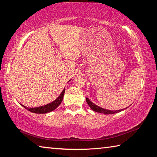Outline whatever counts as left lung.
<instances>
[{"mask_svg": "<svg viewBox=\"0 0 157 157\" xmlns=\"http://www.w3.org/2000/svg\"><path fill=\"white\" fill-rule=\"evenodd\" d=\"M86 100L87 104L89 105V106L90 107H91V109L93 111H95V112H98V113H104V114H113V113H118V112H121V111H123V110H124L126 109L125 108V109H123L116 110V111H111V110L106 109H103L102 107H98V105H95L94 103H93L88 98H86Z\"/></svg>", "mask_w": 157, "mask_h": 157, "instance_id": "obj_1", "label": "left lung"}]
</instances>
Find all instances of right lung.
Returning a JSON list of instances; mask_svg holds the SVG:
<instances>
[{
	"mask_svg": "<svg viewBox=\"0 0 157 157\" xmlns=\"http://www.w3.org/2000/svg\"><path fill=\"white\" fill-rule=\"evenodd\" d=\"M64 93H65V89L63 90L62 92L61 93L60 95H59V97H58L56 100H54L52 102L49 103V104L46 105L44 106H41V107H34V108H29V107H25V106L23 105H21V106L33 113H48V112H50V111L55 110V109H56L58 106L61 104V102H62V100L63 98V95H64Z\"/></svg>",
	"mask_w": 157,
	"mask_h": 157,
	"instance_id": "add662e5",
	"label": "right lung"
}]
</instances>
